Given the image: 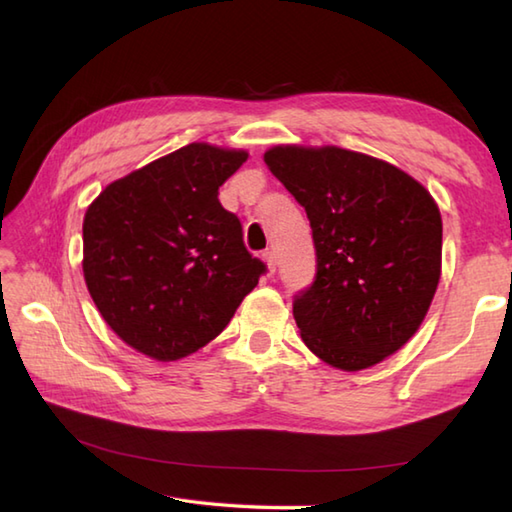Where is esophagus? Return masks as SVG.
<instances>
[{"instance_id": "1", "label": "esophagus", "mask_w": 512, "mask_h": 512, "mask_svg": "<svg viewBox=\"0 0 512 512\" xmlns=\"http://www.w3.org/2000/svg\"><path fill=\"white\" fill-rule=\"evenodd\" d=\"M264 262H266V266H268L270 273H275V268H277V253H275L273 248L264 250Z\"/></svg>"}]
</instances>
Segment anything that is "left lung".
<instances>
[{"instance_id":"obj_1","label":"left lung","mask_w":512,"mask_h":512,"mask_svg":"<svg viewBox=\"0 0 512 512\" xmlns=\"http://www.w3.org/2000/svg\"><path fill=\"white\" fill-rule=\"evenodd\" d=\"M264 162L306 209L317 248V277L292 303L303 343L343 372L385 361L436 295V200L402 169L334 145H277Z\"/></svg>"}]
</instances>
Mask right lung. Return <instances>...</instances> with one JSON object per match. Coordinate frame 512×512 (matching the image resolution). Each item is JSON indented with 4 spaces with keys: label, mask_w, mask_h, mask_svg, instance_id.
I'll return each mask as SVG.
<instances>
[{
    "label": "right lung",
    "mask_w": 512,
    "mask_h": 512,
    "mask_svg": "<svg viewBox=\"0 0 512 512\" xmlns=\"http://www.w3.org/2000/svg\"><path fill=\"white\" fill-rule=\"evenodd\" d=\"M246 158L191 143L107 184L85 211V284L136 352L162 363L198 352L266 273L217 200Z\"/></svg>",
    "instance_id": "add662e5"
}]
</instances>
